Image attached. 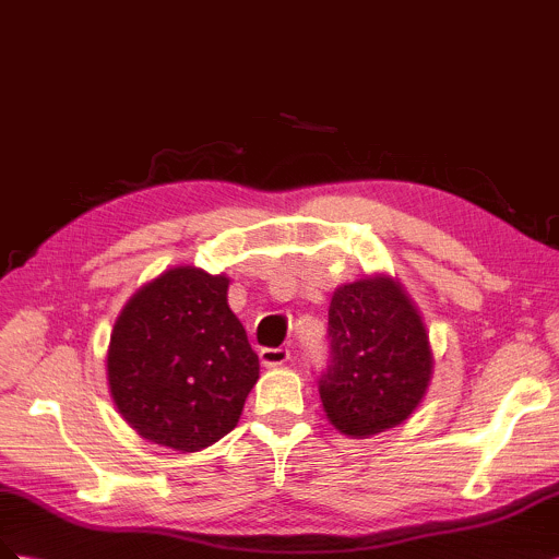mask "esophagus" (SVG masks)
Instances as JSON below:
<instances>
[{
  "mask_svg": "<svg viewBox=\"0 0 559 559\" xmlns=\"http://www.w3.org/2000/svg\"><path fill=\"white\" fill-rule=\"evenodd\" d=\"M289 348H263L261 350V362L265 367H280L289 360Z\"/></svg>",
  "mask_w": 559,
  "mask_h": 559,
  "instance_id": "esophagus-1",
  "label": "esophagus"
}]
</instances>
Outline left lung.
Here are the masks:
<instances>
[{"label": "left lung", "mask_w": 559, "mask_h": 559, "mask_svg": "<svg viewBox=\"0 0 559 559\" xmlns=\"http://www.w3.org/2000/svg\"><path fill=\"white\" fill-rule=\"evenodd\" d=\"M330 360L318 391L332 425L372 437L407 419L431 379V350L415 306L389 277L344 284L330 304Z\"/></svg>", "instance_id": "obj_1"}]
</instances>
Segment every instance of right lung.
Returning <instances> with one entry per match:
<instances>
[{
	"mask_svg": "<svg viewBox=\"0 0 559 559\" xmlns=\"http://www.w3.org/2000/svg\"><path fill=\"white\" fill-rule=\"evenodd\" d=\"M223 275L175 267L134 294L108 346V386L140 437L194 453L239 421L258 356Z\"/></svg>",
	"mask_w": 559,
	"mask_h": 559,
	"instance_id": "obj_1",
	"label": "right lung"
}]
</instances>
